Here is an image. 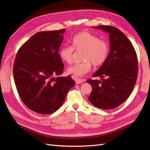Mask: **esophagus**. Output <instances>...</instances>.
Returning <instances> with one entry per match:
<instances>
[{
    "mask_svg": "<svg viewBox=\"0 0 150 150\" xmlns=\"http://www.w3.org/2000/svg\"><path fill=\"white\" fill-rule=\"evenodd\" d=\"M72 78L75 81H76V83L77 84H79L81 83H83V82H84V79H79L78 77L76 76H74L72 75Z\"/></svg>",
    "mask_w": 150,
    "mask_h": 150,
    "instance_id": "1",
    "label": "esophagus"
}]
</instances>
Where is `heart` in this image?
I'll return each mask as SVG.
<instances>
[{
	"instance_id": "1",
	"label": "heart",
	"mask_w": 150,
	"mask_h": 150,
	"mask_svg": "<svg viewBox=\"0 0 150 150\" xmlns=\"http://www.w3.org/2000/svg\"><path fill=\"white\" fill-rule=\"evenodd\" d=\"M72 46L66 45L59 51L61 59L67 64L73 61L74 49L84 50L82 62L76 63L67 69L69 74L76 76H83L91 69L92 63L96 66L103 64L106 61L110 47L106 40L99 39L97 35L88 32H81L76 34L71 39Z\"/></svg>"
}]
</instances>
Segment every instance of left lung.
Returning <instances> with one entry per match:
<instances>
[{
	"instance_id": "left-lung-1",
	"label": "left lung",
	"mask_w": 150,
	"mask_h": 150,
	"mask_svg": "<svg viewBox=\"0 0 150 150\" xmlns=\"http://www.w3.org/2000/svg\"><path fill=\"white\" fill-rule=\"evenodd\" d=\"M109 34L110 51L100 68L93 75L101 81L88 79L92 86L89 101L95 107L112 110L123 103L134 88L138 76L137 53L128 38L110 25L93 27Z\"/></svg>"
}]
</instances>
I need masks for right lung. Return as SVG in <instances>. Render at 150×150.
<instances>
[{"label": "right lung", "instance_id": "add662e5", "mask_svg": "<svg viewBox=\"0 0 150 150\" xmlns=\"http://www.w3.org/2000/svg\"><path fill=\"white\" fill-rule=\"evenodd\" d=\"M66 29L35 34L19 49L13 67V79L22 102L39 114L55 112L75 84L62 74L64 64L59 54Z\"/></svg>", "mask_w": 150, "mask_h": 150}]
</instances>
